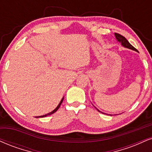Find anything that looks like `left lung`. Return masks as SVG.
I'll return each instance as SVG.
<instances>
[{
    "label": "left lung",
    "mask_w": 152,
    "mask_h": 152,
    "mask_svg": "<svg viewBox=\"0 0 152 152\" xmlns=\"http://www.w3.org/2000/svg\"><path fill=\"white\" fill-rule=\"evenodd\" d=\"M115 37H116L117 40H118L119 42L121 43V45L124 47H126V48H128L129 49H132V50L137 52V49H135L134 47H133L132 45L128 41H127V39H126L125 37H123L122 35H121V34H120L118 33H115ZM97 110H98V109H97ZM98 112H100L99 110H98ZM100 113H102V112H100ZM103 113V114H105V113Z\"/></svg>",
    "instance_id": "1"
}]
</instances>
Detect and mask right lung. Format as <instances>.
Here are the masks:
<instances>
[{"label": "right lung", "mask_w": 152, "mask_h": 152, "mask_svg": "<svg viewBox=\"0 0 152 152\" xmlns=\"http://www.w3.org/2000/svg\"><path fill=\"white\" fill-rule=\"evenodd\" d=\"M63 100H64V98H62V99H61V101H60V103H59V104H58V105H57V107H56V108L54 110H53V111H52V112H50V113H47V114H46V115H44L35 117V118H45V117H47V116H48V115H52V114H53V113H55V112H56V111H57V110H58V108H59L60 105H61V104L62 103V102H63Z\"/></svg>", "instance_id": "obj_1"}]
</instances>
